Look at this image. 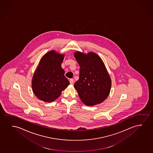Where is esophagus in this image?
I'll return each mask as SVG.
<instances>
[{
  "mask_svg": "<svg viewBox=\"0 0 153 153\" xmlns=\"http://www.w3.org/2000/svg\"><path fill=\"white\" fill-rule=\"evenodd\" d=\"M69 82H70L71 84H74V79H71L70 80H69Z\"/></svg>",
  "mask_w": 153,
  "mask_h": 153,
  "instance_id": "obj_1",
  "label": "esophagus"
}]
</instances>
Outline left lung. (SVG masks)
<instances>
[{
  "label": "left lung",
  "instance_id": "1",
  "mask_svg": "<svg viewBox=\"0 0 153 153\" xmlns=\"http://www.w3.org/2000/svg\"><path fill=\"white\" fill-rule=\"evenodd\" d=\"M74 56L79 65V78L74 84L83 103L93 106L103 102L111 88V79L104 64L96 53L86 55L76 52Z\"/></svg>",
  "mask_w": 153,
  "mask_h": 153
}]
</instances>
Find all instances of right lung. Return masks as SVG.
Returning a JSON list of instances; mask_svg holds the SVG:
<instances>
[{
    "label": "right lung",
    "instance_id": "add662e5",
    "mask_svg": "<svg viewBox=\"0 0 153 153\" xmlns=\"http://www.w3.org/2000/svg\"><path fill=\"white\" fill-rule=\"evenodd\" d=\"M64 57L52 51L41 59L32 79L33 93L39 100L53 102L69 85L61 66Z\"/></svg>",
    "mask_w": 153,
    "mask_h": 153
}]
</instances>
